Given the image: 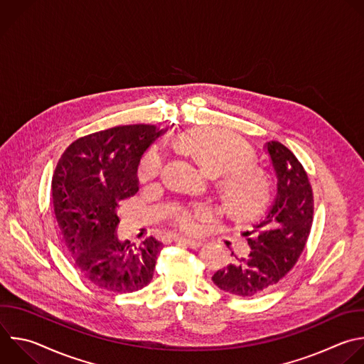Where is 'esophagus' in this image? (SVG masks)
I'll return each instance as SVG.
<instances>
[{
	"mask_svg": "<svg viewBox=\"0 0 364 364\" xmlns=\"http://www.w3.org/2000/svg\"><path fill=\"white\" fill-rule=\"evenodd\" d=\"M174 240H176V243H181V245H186V246H188L190 249H198L203 243L201 241H198V240H191V238H184V237H174Z\"/></svg>",
	"mask_w": 364,
	"mask_h": 364,
	"instance_id": "obj_1",
	"label": "esophagus"
}]
</instances>
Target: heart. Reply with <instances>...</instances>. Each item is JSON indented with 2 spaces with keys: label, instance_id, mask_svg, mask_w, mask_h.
Here are the masks:
<instances>
[{
  "label": "heart",
  "instance_id": "obj_1",
  "mask_svg": "<svg viewBox=\"0 0 364 364\" xmlns=\"http://www.w3.org/2000/svg\"><path fill=\"white\" fill-rule=\"evenodd\" d=\"M180 146L190 153L198 166L211 176L223 174L220 190L227 207L238 214L259 210L269 196V180L253 163L252 149L237 136L215 129L200 127L180 137ZM161 154L149 151L140 164V177H156L161 170ZM208 207H196L180 211L176 224L184 232L196 234L210 217Z\"/></svg>",
  "mask_w": 364,
  "mask_h": 364
}]
</instances>
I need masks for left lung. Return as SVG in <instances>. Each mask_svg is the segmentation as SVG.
<instances>
[{
    "label": "left lung",
    "mask_w": 364,
    "mask_h": 364,
    "mask_svg": "<svg viewBox=\"0 0 364 364\" xmlns=\"http://www.w3.org/2000/svg\"><path fill=\"white\" fill-rule=\"evenodd\" d=\"M277 191L266 213L247 230L250 253L217 270L211 280L235 297L266 293L297 263L313 223V191L296 156L282 143L266 144Z\"/></svg>",
    "instance_id": "8db88e82"
}]
</instances>
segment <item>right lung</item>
I'll return each instance as SVG.
<instances>
[{"label":"right lung","mask_w":364,"mask_h":364,"mask_svg":"<svg viewBox=\"0 0 364 364\" xmlns=\"http://www.w3.org/2000/svg\"><path fill=\"white\" fill-rule=\"evenodd\" d=\"M163 134L156 126H119L75 140L53 176V204L70 259L84 279L114 293L146 287L163 243L154 237L136 247L119 240V201L139 191L144 151Z\"/></svg>","instance_id":"add662e5"}]
</instances>
